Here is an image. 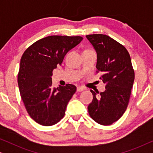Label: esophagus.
<instances>
[{"mask_svg": "<svg viewBox=\"0 0 153 153\" xmlns=\"http://www.w3.org/2000/svg\"><path fill=\"white\" fill-rule=\"evenodd\" d=\"M84 90H85L84 88H83V87H81V86H78V87H77V88H76L77 92L83 91H84Z\"/></svg>", "mask_w": 153, "mask_h": 153, "instance_id": "obj_1", "label": "esophagus"}]
</instances>
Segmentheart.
<instances>
[{"label":"heart","mask_w":153,"mask_h":153,"mask_svg":"<svg viewBox=\"0 0 153 153\" xmlns=\"http://www.w3.org/2000/svg\"><path fill=\"white\" fill-rule=\"evenodd\" d=\"M87 50H90V49H87Z\"/></svg>","instance_id":"heart-1"}]
</instances>
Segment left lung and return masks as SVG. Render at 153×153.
Returning a JSON list of instances; mask_svg holds the SVG:
<instances>
[{
    "label": "left lung",
    "mask_w": 153,
    "mask_h": 153,
    "mask_svg": "<svg viewBox=\"0 0 153 153\" xmlns=\"http://www.w3.org/2000/svg\"><path fill=\"white\" fill-rule=\"evenodd\" d=\"M97 55L96 68L106 90L91 91L93 101L88 106L91 118L109 125L121 118L127 109L134 81V71L129 52L124 46L106 35H86ZM99 94V95L97 94Z\"/></svg>",
    "instance_id": "obj_1"
}]
</instances>
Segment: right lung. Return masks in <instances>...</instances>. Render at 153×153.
I'll return each instance as SVG.
<instances>
[{"label": "right lung", "mask_w": 153, "mask_h": 153, "mask_svg": "<svg viewBox=\"0 0 153 153\" xmlns=\"http://www.w3.org/2000/svg\"><path fill=\"white\" fill-rule=\"evenodd\" d=\"M82 39L81 36L51 35L35 42L23 53L19 88L27 112L38 124L51 126L64 117L76 87L66 84L53 88L51 76L66 53Z\"/></svg>", "instance_id": "add662e5"}]
</instances>
